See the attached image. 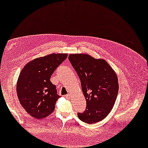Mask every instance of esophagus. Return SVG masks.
Here are the masks:
<instances>
[{"mask_svg": "<svg viewBox=\"0 0 148 148\" xmlns=\"http://www.w3.org/2000/svg\"><path fill=\"white\" fill-rule=\"evenodd\" d=\"M66 97L67 98V99H70V98L72 97V95H70V93H69L68 95H67L66 96Z\"/></svg>", "mask_w": 148, "mask_h": 148, "instance_id": "1", "label": "esophagus"}]
</instances>
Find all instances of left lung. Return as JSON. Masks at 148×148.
<instances>
[{"instance_id":"8db88e82","label":"left lung","mask_w":148,"mask_h":148,"mask_svg":"<svg viewBox=\"0 0 148 148\" xmlns=\"http://www.w3.org/2000/svg\"><path fill=\"white\" fill-rule=\"evenodd\" d=\"M69 60L78 73L87 102L86 111L78 112L82 122L92 124L102 121L114 107L119 91L114 70L103 59L86 53H70Z\"/></svg>"}]
</instances>
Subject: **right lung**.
Returning <instances> with one entry per match:
<instances>
[{"instance_id":"1","label":"right lung","mask_w":148,"mask_h":148,"mask_svg":"<svg viewBox=\"0 0 148 148\" xmlns=\"http://www.w3.org/2000/svg\"><path fill=\"white\" fill-rule=\"evenodd\" d=\"M67 55L53 53L37 58L27 62L20 73L16 87L18 99L32 117L41 119L55 110L60 96L50 78Z\"/></svg>"}]
</instances>
